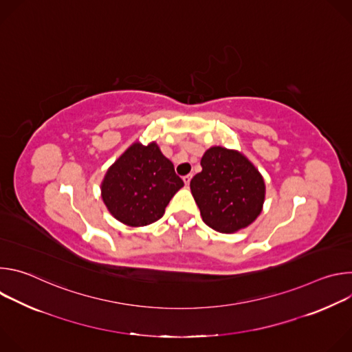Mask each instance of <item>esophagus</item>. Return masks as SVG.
Segmentation results:
<instances>
[{
	"mask_svg": "<svg viewBox=\"0 0 352 352\" xmlns=\"http://www.w3.org/2000/svg\"><path fill=\"white\" fill-rule=\"evenodd\" d=\"M182 179H184V184H185V185H189V182H190V179H192V174H188V175L182 177Z\"/></svg>",
	"mask_w": 352,
	"mask_h": 352,
	"instance_id": "obj_1",
	"label": "esophagus"
}]
</instances>
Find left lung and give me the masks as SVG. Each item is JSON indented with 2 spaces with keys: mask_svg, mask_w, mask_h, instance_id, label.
<instances>
[{
  "mask_svg": "<svg viewBox=\"0 0 352 352\" xmlns=\"http://www.w3.org/2000/svg\"><path fill=\"white\" fill-rule=\"evenodd\" d=\"M190 190L204 221L219 232H235L261 214L265 181L255 166L235 150L210 147Z\"/></svg>",
  "mask_w": 352,
  "mask_h": 352,
  "instance_id": "8db88e82",
  "label": "left lung"
}]
</instances>
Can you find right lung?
<instances>
[{"mask_svg":"<svg viewBox=\"0 0 352 352\" xmlns=\"http://www.w3.org/2000/svg\"><path fill=\"white\" fill-rule=\"evenodd\" d=\"M182 186L184 181L156 143H133L109 168L102 197L118 221L142 227L162 219L171 197Z\"/></svg>","mask_w":352,"mask_h":352,"instance_id":"right-lung-1","label":"right lung"}]
</instances>
